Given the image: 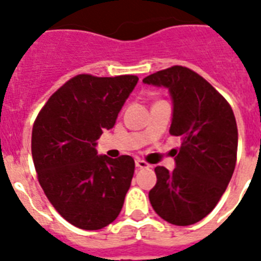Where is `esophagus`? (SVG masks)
Segmentation results:
<instances>
[{"instance_id":"obj_1","label":"esophagus","mask_w":261,"mask_h":261,"mask_svg":"<svg viewBox=\"0 0 261 261\" xmlns=\"http://www.w3.org/2000/svg\"><path fill=\"white\" fill-rule=\"evenodd\" d=\"M135 164H136V168H137V169H144V168H149L150 167L148 163H145V161L141 160V159H136Z\"/></svg>"}]
</instances>
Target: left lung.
Here are the masks:
<instances>
[{
    "label": "left lung",
    "mask_w": 261,
    "mask_h": 261,
    "mask_svg": "<svg viewBox=\"0 0 261 261\" xmlns=\"http://www.w3.org/2000/svg\"><path fill=\"white\" fill-rule=\"evenodd\" d=\"M143 83L167 88L173 105L169 132L181 139L173 171L154 168L149 201L168 223L191 225L212 212L231 181L238 153L233 112L206 80L184 66L156 72Z\"/></svg>",
    "instance_id": "obj_1"
}]
</instances>
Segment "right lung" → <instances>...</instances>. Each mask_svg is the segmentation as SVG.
Returning a JSON list of instances; mask_svg holds the SVG:
<instances>
[{
	"label": "right lung",
	"instance_id": "right-lung-1",
	"mask_svg": "<svg viewBox=\"0 0 261 261\" xmlns=\"http://www.w3.org/2000/svg\"><path fill=\"white\" fill-rule=\"evenodd\" d=\"M137 81V76L79 74L49 98L34 122L32 156L38 181L74 227L101 229L121 212L135 160L97 154L96 145L102 130L115 126Z\"/></svg>",
	"mask_w": 261,
	"mask_h": 261
}]
</instances>
